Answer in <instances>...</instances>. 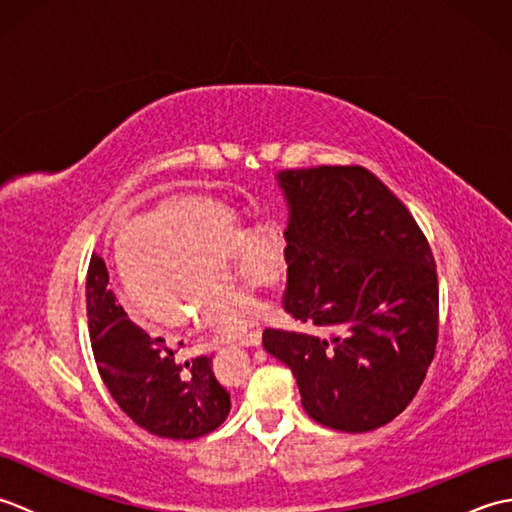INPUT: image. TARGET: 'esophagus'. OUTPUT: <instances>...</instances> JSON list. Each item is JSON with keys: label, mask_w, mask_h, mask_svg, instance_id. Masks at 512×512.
<instances>
[{"label": "esophagus", "mask_w": 512, "mask_h": 512, "mask_svg": "<svg viewBox=\"0 0 512 512\" xmlns=\"http://www.w3.org/2000/svg\"><path fill=\"white\" fill-rule=\"evenodd\" d=\"M259 343H262V330H250L246 332L242 339H239V345H246V347H257Z\"/></svg>", "instance_id": "1"}]
</instances>
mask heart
<instances>
[{
  "instance_id": "obj_1",
  "label": "heart",
  "mask_w": 512,
  "mask_h": 512,
  "mask_svg": "<svg viewBox=\"0 0 512 512\" xmlns=\"http://www.w3.org/2000/svg\"><path fill=\"white\" fill-rule=\"evenodd\" d=\"M112 259L127 297L149 321L182 328L193 317L237 334L268 321L273 308L224 284L222 259H233L248 288H273L288 270V242L275 222L244 228L222 202L171 198L118 224Z\"/></svg>"
}]
</instances>
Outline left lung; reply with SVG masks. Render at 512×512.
I'll return each instance as SVG.
<instances>
[{
  "label": "left lung",
  "instance_id": "8db88e82",
  "mask_svg": "<svg viewBox=\"0 0 512 512\" xmlns=\"http://www.w3.org/2000/svg\"><path fill=\"white\" fill-rule=\"evenodd\" d=\"M107 281L103 257L92 253L85 281L90 343L118 407L160 438L193 440L215 431L231 411V396L217 383L211 356L182 363L176 347L127 317Z\"/></svg>",
  "mask_w": 512,
  "mask_h": 512
}]
</instances>
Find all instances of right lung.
Here are the masks:
<instances>
[{"instance_id": "obj_1", "label": "right lung", "mask_w": 512, "mask_h": 512, "mask_svg": "<svg viewBox=\"0 0 512 512\" xmlns=\"http://www.w3.org/2000/svg\"><path fill=\"white\" fill-rule=\"evenodd\" d=\"M290 206L281 306L312 332L264 330L323 427L374 431L407 409L436 356V259L409 209L361 165L279 171Z\"/></svg>"}]
</instances>
